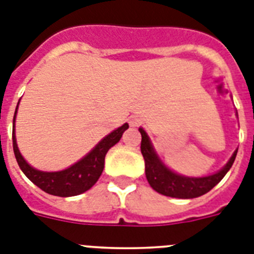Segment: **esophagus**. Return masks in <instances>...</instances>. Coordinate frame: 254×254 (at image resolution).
I'll return each mask as SVG.
<instances>
[{"mask_svg":"<svg viewBox=\"0 0 254 254\" xmlns=\"http://www.w3.org/2000/svg\"><path fill=\"white\" fill-rule=\"evenodd\" d=\"M129 124H130V127H138V125L140 124V119L138 116H131L130 119H129Z\"/></svg>","mask_w":254,"mask_h":254,"instance_id":"1","label":"esophagus"}]
</instances>
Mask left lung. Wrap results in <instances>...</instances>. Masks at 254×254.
Returning a JSON list of instances; mask_svg holds the SVG:
<instances>
[{
  "label": "left lung",
  "mask_w": 254,
  "mask_h": 254,
  "mask_svg": "<svg viewBox=\"0 0 254 254\" xmlns=\"http://www.w3.org/2000/svg\"><path fill=\"white\" fill-rule=\"evenodd\" d=\"M236 116H238V112H236ZM139 131L142 135L140 152L144 159L147 181L155 191L161 195L170 196V197L193 199V197H199L210 191L217 183L221 182V180L229 172L235 161L236 153H238V150L234 151L227 164L217 173L205 177H186L169 169L156 153L152 146V142L143 127H139Z\"/></svg>",
  "instance_id": "obj_1"
}]
</instances>
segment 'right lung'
<instances>
[{"mask_svg": "<svg viewBox=\"0 0 254 254\" xmlns=\"http://www.w3.org/2000/svg\"><path fill=\"white\" fill-rule=\"evenodd\" d=\"M19 106V102H18ZM18 106L15 110L14 120H12V147H14L15 159L18 161L19 168L22 169L25 177L31 182H33L37 187L54 196L68 197V196H76L84 193L85 191L90 190L99 180L104 168V157L111 147L120 140L124 131L127 130L129 125L127 123L123 127H117L114 131H111L108 135L97 144L89 153H86L77 163H74L69 168L59 172H42L36 168L31 167L22 153L19 151L15 137V117L18 112Z\"/></svg>", "mask_w": 254, "mask_h": 254, "instance_id": "add662e5", "label": "right lung"}]
</instances>
